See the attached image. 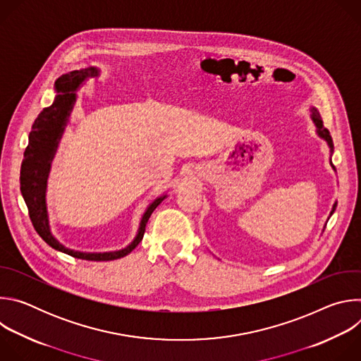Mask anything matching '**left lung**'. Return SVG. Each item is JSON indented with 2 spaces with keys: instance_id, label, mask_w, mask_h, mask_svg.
<instances>
[{
  "instance_id": "obj_1",
  "label": "left lung",
  "mask_w": 361,
  "mask_h": 361,
  "mask_svg": "<svg viewBox=\"0 0 361 361\" xmlns=\"http://www.w3.org/2000/svg\"><path fill=\"white\" fill-rule=\"evenodd\" d=\"M312 118H313V121H314V124H316V127H317V134H319L322 138H324V140L327 141V144L330 145V149H331V152H333V140H331V135H330L329 130H327V128H324L323 121H322V117H320L319 111H317L314 107L312 109ZM333 169H334V167H333ZM336 207H337V202H334V205H333V210H331L330 216L334 213Z\"/></svg>"
}]
</instances>
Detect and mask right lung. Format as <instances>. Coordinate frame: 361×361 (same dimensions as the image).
<instances>
[{
    "label": "right lung",
    "instance_id": "obj_1",
    "mask_svg": "<svg viewBox=\"0 0 361 361\" xmlns=\"http://www.w3.org/2000/svg\"><path fill=\"white\" fill-rule=\"evenodd\" d=\"M98 68L88 67L82 70H75L68 74H63L57 78L54 87L59 92L53 104L44 109L38 117L35 118L30 137L28 145L24 151V160L21 164L20 173V184L24 201L28 207V214L35 231L39 237L54 250L66 252L75 259L88 260V262H110L117 260L121 257L130 254L142 240L145 226L148 223L152 212L159 207V204L167 197L166 194L154 200L144 213L138 233L134 241L123 250L110 251V252H81L74 251L63 244H60L54 235L49 233L47 205H45V188H47V177L49 173L51 161L54 159V154L59 147V141L64 133L67 126L70 113L75 102V92L78 87L90 77L98 75Z\"/></svg>",
    "mask_w": 361,
    "mask_h": 361
}]
</instances>
